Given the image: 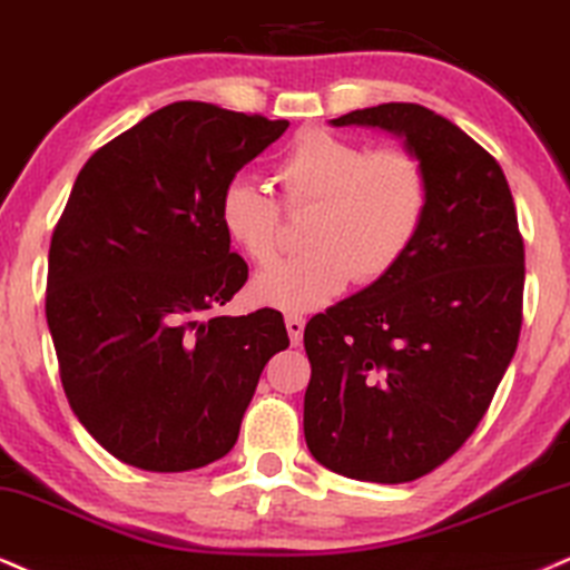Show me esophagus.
I'll return each mask as SVG.
<instances>
[{
  "instance_id": "obj_1",
  "label": "esophagus",
  "mask_w": 570,
  "mask_h": 570,
  "mask_svg": "<svg viewBox=\"0 0 570 570\" xmlns=\"http://www.w3.org/2000/svg\"><path fill=\"white\" fill-rule=\"evenodd\" d=\"M304 314H287L285 317V327H287V335H291V343L293 346H298L301 338H304Z\"/></svg>"
}]
</instances>
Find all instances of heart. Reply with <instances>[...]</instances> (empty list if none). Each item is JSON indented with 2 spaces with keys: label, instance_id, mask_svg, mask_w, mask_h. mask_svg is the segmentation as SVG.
I'll use <instances>...</instances> for the list:
<instances>
[{
  "label": "heart",
  "instance_id": "1",
  "mask_svg": "<svg viewBox=\"0 0 570 570\" xmlns=\"http://www.w3.org/2000/svg\"><path fill=\"white\" fill-rule=\"evenodd\" d=\"M287 214H308L306 253L274 264L253 279L258 304L308 312L341 296L351 279L375 283L389 274L423 229L428 174L406 147L370 150L354 139L306 129L274 164ZM229 243L266 266L279 253V206L248 179H232L219 200Z\"/></svg>",
  "mask_w": 570,
  "mask_h": 570
}]
</instances>
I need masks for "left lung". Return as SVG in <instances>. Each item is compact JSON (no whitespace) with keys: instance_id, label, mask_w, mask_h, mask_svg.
Masks as SVG:
<instances>
[{"instance_id":"obj_1","label":"left lung","mask_w":570,"mask_h":570,"mask_svg":"<svg viewBox=\"0 0 570 570\" xmlns=\"http://www.w3.org/2000/svg\"><path fill=\"white\" fill-rule=\"evenodd\" d=\"M377 126L423 160L428 210L385 277L308 320V452L333 473L406 483L470 439L518 348L523 237L500 164L414 102L333 118Z\"/></svg>"}]
</instances>
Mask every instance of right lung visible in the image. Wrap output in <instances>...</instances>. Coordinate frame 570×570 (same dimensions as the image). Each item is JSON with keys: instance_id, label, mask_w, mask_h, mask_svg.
Listing matches in <instances>:
<instances>
[{"instance_id": "add662e5", "label": "right lung", "mask_w": 570, "mask_h": 570, "mask_svg": "<svg viewBox=\"0 0 570 570\" xmlns=\"http://www.w3.org/2000/svg\"><path fill=\"white\" fill-rule=\"evenodd\" d=\"M287 121L171 102L76 177L49 245L47 325L79 423L116 460L181 473L235 446L283 314L216 317L248 279L224 187Z\"/></svg>"}]
</instances>
